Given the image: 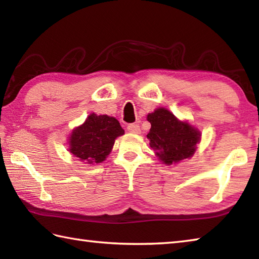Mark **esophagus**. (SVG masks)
I'll return each instance as SVG.
<instances>
[{"label": "esophagus", "mask_w": 259, "mask_h": 259, "mask_svg": "<svg viewBox=\"0 0 259 259\" xmlns=\"http://www.w3.org/2000/svg\"><path fill=\"white\" fill-rule=\"evenodd\" d=\"M126 129H128L129 133H131V134H139L140 133V126L136 123L128 124Z\"/></svg>", "instance_id": "1"}]
</instances>
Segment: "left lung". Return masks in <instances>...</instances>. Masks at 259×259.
Segmentation results:
<instances>
[{"label": "left lung", "instance_id": "obj_1", "mask_svg": "<svg viewBox=\"0 0 259 259\" xmlns=\"http://www.w3.org/2000/svg\"><path fill=\"white\" fill-rule=\"evenodd\" d=\"M147 119L151 123L147 138L162 162L172 164L194 155L200 139V133L194 126L181 122L163 108L149 113Z\"/></svg>", "mask_w": 259, "mask_h": 259}]
</instances>
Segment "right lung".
Listing matches in <instances>:
<instances>
[{"mask_svg": "<svg viewBox=\"0 0 259 259\" xmlns=\"http://www.w3.org/2000/svg\"><path fill=\"white\" fill-rule=\"evenodd\" d=\"M119 121L109 115L91 113L70 137V152L88 164L106 160L117 137L123 135Z\"/></svg>", "mask_w": 259, "mask_h": 259, "instance_id": "1", "label": "right lung"}]
</instances>
